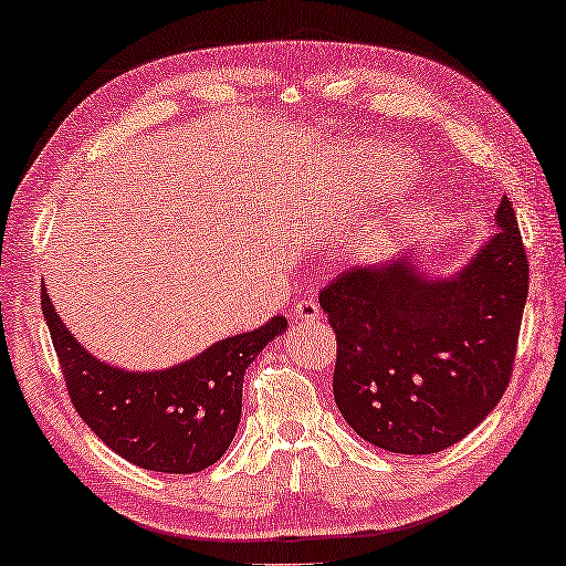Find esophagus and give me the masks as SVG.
<instances>
[{
  "label": "esophagus",
  "mask_w": 566,
  "mask_h": 566,
  "mask_svg": "<svg viewBox=\"0 0 566 566\" xmlns=\"http://www.w3.org/2000/svg\"><path fill=\"white\" fill-rule=\"evenodd\" d=\"M322 315L319 304L312 297H304L297 304H294V317L297 319H317Z\"/></svg>",
  "instance_id": "obj_1"
}]
</instances>
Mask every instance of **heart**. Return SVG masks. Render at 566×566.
<instances>
[{
    "label": "heart",
    "mask_w": 566,
    "mask_h": 566,
    "mask_svg": "<svg viewBox=\"0 0 566 566\" xmlns=\"http://www.w3.org/2000/svg\"><path fill=\"white\" fill-rule=\"evenodd\" d=\"M410 158L390 143H370L357 164V178L365 186H396L410 178Z\"/></svg>",
    "instance_id": "heart-1"
}]
</instances>
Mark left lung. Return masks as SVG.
I'll return each mask as SVG.
<instances>
[{
  "mask_svg": "<svg viewBox=\"0 0 566 566\" xmlns=\"http://www.w3.org/2000/svg\"><path fill=\"white\" fill-rule=\"evenodd\" d=\"M496 227L448 280L400 256L339 274L319 292L337 335L335 402L367 443L438 453L469 436L506 392L528 292L506 196Z\"/></svg>",
  "mask_w": 566,
  "mask_h": 566,
  "instance_id": "obj_1",
  "label": "left lung"
}]
</instances>
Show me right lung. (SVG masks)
I'll use <instances>...</instances> for the list:
<instances>
[{
    "mask_svg": "<svg viewBox=\"0 0 566 566\" xmlns=\"http://www.w3.org/2000/svg\"><path fill=\"white\" fill-rule=\"evenodd\" d=\"M42 315L77 416L125 461L160 473L203 471L227 453L239 428L247 367L286 329V319L276 315L188 363L130 373L101 363L70 335L44 284Z\"/></svg>",
    "mask_w": 566,
    "mask_h": 566,
    "instance_id": "add662e5",
    "label": "right lung"
}]
</instances>
